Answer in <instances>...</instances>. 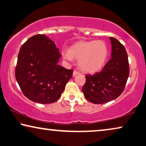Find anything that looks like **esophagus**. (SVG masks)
<instances>
[{
	"instance_id": "obj_1",
	"label": "esophagus",
	"mask_w": 146,
	"mask_h": 146,
	"mask_svg": "<svg viewBox=\"0 0 146 146\" xmlns=\"http://www.w3.org/2000/svg\"><path fill=\"white\" fill-rule=\"evenodd\" d=\"M79 74V72H78V71L74 70L73 72V76H76L77 74Z\"/></svg>"
}]
</instances>
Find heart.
<instances>
[{
    "mask_svg": "<svg viewBox=\"0 0 146 146\" xmlns=\"http://www.w3.org/2000/svg\"><path fill=\"white\" fill-rule=\"evenodd\" d=\"M62 56L68 60H78V66L82 71L95 73L103 68L108 56L107 44L101 40L80 41L63 50Z\"/></svg>",
    "mask_w": 146,
    "mask_h": 146,
    "instance_id": "b5f03b06",
    "label": "heart"
}]
</instances>
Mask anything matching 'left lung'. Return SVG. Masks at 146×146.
I'll return each instance as SVG.
<instances>
[{"mask_svg":"<svg viewBox=\"0 0 146 146\" xmlns=\"http://www.w3.org/2000/svg\"><path fill=\"white\" fill-rule=\"evenodd\" d=\"M111 58L100 72L86 76L82 92L86 99L94 104L114 100L123 92L129 76L128 54L124 45L117 39L110 37Z\"/></svg>","mask_w":146,"mask_h":146,"instance_id":"1","label":"left lung"}]
</instances>
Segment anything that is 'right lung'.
Masks as SVG:
<instances>
[{"instance_id": "obj_1", "label": "right lung", "mask_w": 146, "mask_h": 146, "mask_svg": "<svg viewBox=\"0 0 146 146\" xmlns=\"http://www.w3.org/2000/svg\"><path fill=\"white\" fill-rule=\"evenodd\" d=\"M60 57L58 48L45 35H35L23 44L15 76L27 98L41 104L58 100L73 73L58 64Z\"/></svg>"}]
</instances>
